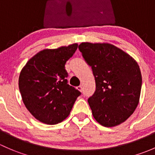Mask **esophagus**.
I'll return each mask as SVG.
<instances>
[{"mask_svg":"<svg viewBox=\"0 0 155 155\" xmlns=\"http://www.w3.org/2000/svg\"><path fill=\"white\" fill-rule=\"evenodd\" d=\"M77 89H78L79 91H81V92H82V91H83L82 86H78V87H77Z\"/></svg>","mask_w":155,"mask_h":155,"instance_id":"obj_1","label":"esophagus"}]
</instances>
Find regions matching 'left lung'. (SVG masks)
<instances>
[{"instance_id":"8db88e82","label":"left lung","mask_w":155,"mask_h":155,"mask_svg":"<svg viewBox=\"0 0 155 155\" xmlns=\"http://www.w3.org/2000/svg\"><path fill=\"white\" fill-rule=\"evenodd\" d=\"M78 48L95 77L96 89L88 98L94 118L104 127L119 125L138 105L142 87L140 67L113 45L83 42Z\"/></svg>"}]
</instances>
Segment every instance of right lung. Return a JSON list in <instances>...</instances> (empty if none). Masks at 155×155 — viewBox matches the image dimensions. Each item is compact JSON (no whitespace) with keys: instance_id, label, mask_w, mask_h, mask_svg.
Here are the masks:
<instances>
[{"instance_id":"add662e5","label":"right lung","mask_w":155,"mask_h":155,"mask_svg":"<svg viewBox=\"0 0 155 155\" xmlns=\"http://www.w3.org/2000/svg\"><path fill=\"white\" fill-rule=\"evenodd\" d=\"M77 44L45 49L33 56L22 68L18 79L22 100L29 112L40 122L56 125L68 117L81 92L68 85L66 63Z\"/></svg>"}]
</instances>
